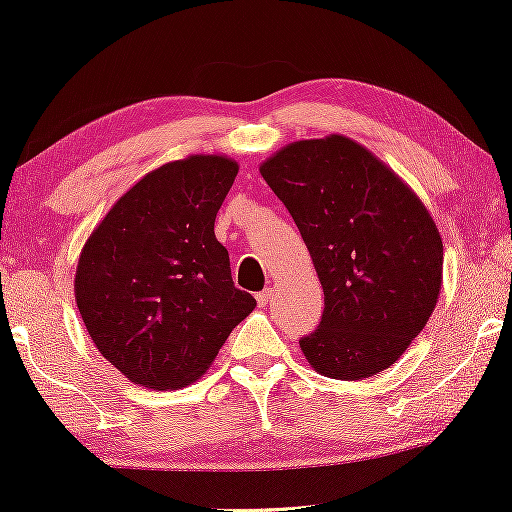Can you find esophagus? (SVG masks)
I'll return each mask as SVG.
<instances>
[{
	"label": "esophagus",
	"mask_w": 512,
	"mask_h": 512,
	"mask_svg": "<svg viewBox=\"0 0 512 512\" xmlns=\"http://www.w3.org/2000/svg\"><path fill=\"white\" fill-rule=\"evenodd\" d=\"M272 299V288H265L263 292H258L256 295V301H258V306H267V301Z\"/></svg>",
	"instance_id": "1"
}]
</instances>
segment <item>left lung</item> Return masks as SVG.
<instances>
[{
  "instance_id": "left-lung-1",
  "label": "left lung",
  "mask_w": 512,
  "mask_h": 512,
  "mask_svg": "<svg viewBox=\"0 0 512 512\" xmlns=\"http://www.w3.org/2000/svg\"><path fill=\"white\" fill-rule=\"evenodd\" d=\"M295 220L324 290L299 340L315 372L358 381L399 360L442 286V238L422 199L347 136L290 142L261 165Z\"/></svg>"
}]
</instances>
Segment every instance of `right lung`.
Segmentation results:
<instances>
[{"instance_id": "obj_1", "label": "right lung", "mask_w": 512, "mask_h": 512, "mask_svg": "<svg viewBox=\"0 0 512 512\" xmlns=\"http://www.w3.org/2000/svg\"><path fill=\"white\" fill-rule=\"evenodd\" d=\"M238 163L195 154L124 192L81 249L74 299L92 342L129 381L177 390L213 365L256 299L233 286L215 215Z\"/></svg>"}]
</instances>
